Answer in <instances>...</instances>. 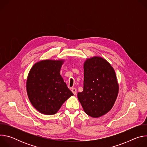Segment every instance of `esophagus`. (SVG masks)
<instances>
[{
    "label": "esophagus",
    "mask_w": 147,
    "mask_h": 147,
    "mask_svg": "<svg viewBox=\"0 0 147 147\" xmlns=\"http://www.w3.org/2000/svg\"><path fill=\"white\" fill-rule=\"evenodd\" d=\"M71 91L74 94V95H76L77 94V90L75 88H73L71 89Z\"/></svg>",
    "instance_id": "obj_1"
}]
</instances>
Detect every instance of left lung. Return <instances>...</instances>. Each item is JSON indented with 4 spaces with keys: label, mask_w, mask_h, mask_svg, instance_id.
<instances>
[{
    "label": "left lung",
    "mask_w": 147,
    "mask_h": 147,
    "mask_svg": "<svg viewBox=\"0 0 147 147\" xmlns=\"http://www.w3.org/2000/svg\"><path fill=\"white\" fill-rule=\"evenodd\" d=\"M84 88L78 99L84 111L92 117L109 112L119 93V84L114 69L99 56L87 59L84 63Z\"/></svg>",
    "instance_id": "obj_1"
}]
</instances>
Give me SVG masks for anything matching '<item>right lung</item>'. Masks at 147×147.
<instances>
[{
    "label": "right lung",
    "mask_w": 147,
    "mask_h": 147,
    "mask_svg": "<svg viewBox=\"0 0 147 147\" xmlns=\"http://www.w3.org/2000/svg\"><path fill=\"white\" fill-rule=\"evenodd\" d=\"M65 60H43L35 63L28 73L26 88L32 105L40 113L56 114L73 95L60 71Z\"/></svg>",
    "instance_id": "obj_1"
}]
</instances>
